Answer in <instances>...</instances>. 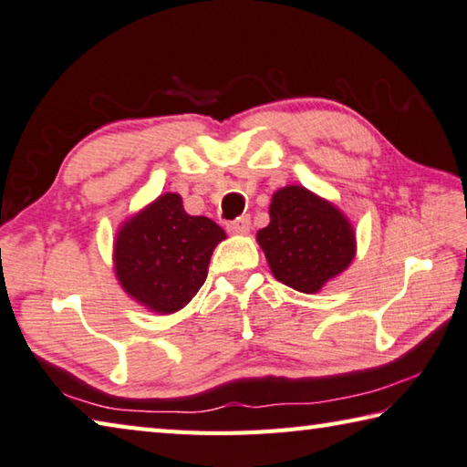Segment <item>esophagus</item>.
Segmentation results:
<instances>
[{"mask_svg":"<svg viewBox=\"0 0 467 467\" xmlns=\"http://www.w3.org/2000/svg\"><path fill=\"white\" fill-rule=\"evenodd\" d=\"M249 231H251L249 216H241V218H236L234 223L228 224V233H233V234H247Z\"/></svg>","mask_w":467,"mask_h":467,"instance_id":"1","label":"esophagus"}]
</instances>
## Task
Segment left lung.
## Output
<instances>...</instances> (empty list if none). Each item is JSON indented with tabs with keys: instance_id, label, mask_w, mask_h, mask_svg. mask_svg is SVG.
Listing matches in <instances>:
<instances>
[{
	"instance_id": "left-lung-1",
	"label": "left lung",
	"mask_w": 467,
	"mask_h": 467,
	"mask_svg": "<svg viewBox=\"0 0 467 467\" xmlns=\"http://www.w3.org/2000/svg\"><path fill=\"white\" fill-rule=\"evenodd\" d=\"M257 243L277 282L304 294L320 292L358 253L351 220L304 185H285L271 196L269 224Z\"/></svg>"
}]
</instances>
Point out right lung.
Wrapping results in <instances>:
<instances>
[{
  "mask_svg": "<svg viewBox=\"0 0 467 467\" xmlns=\"http://www.w3.org/2000/svg\"><path fill=\"white\" fill-rule=\"evenodd\" d=\"M224 239L214 220L188 214L180 193L165 192L118 228L114 275L140 306L173 315L204 285L212 251Z\"/></svg>",
  "mask_w": 467,
  "mask_h": 467,
  "instance_id": "right-lung-1",
  "label": "right lung"
}]
</instances>
